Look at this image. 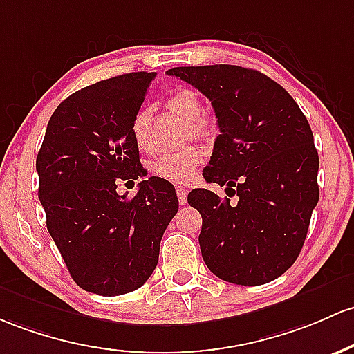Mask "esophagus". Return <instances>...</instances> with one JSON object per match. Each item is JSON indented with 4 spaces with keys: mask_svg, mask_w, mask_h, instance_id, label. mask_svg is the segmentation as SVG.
<instances>
[{
    "mask_svg": "<svg viewBox=\"0 0 354 354\" xmlns=\"http://www.w3.org/2000/svg\"><path fill=\"white\" fill-rule=\"evenodd\" d=\"M176 195H178V201H180V205L188 203V192H186V188H181V186H178Z\"/></svg>",
    "mask_w": 354,
    "mask_h": 354,
    "instance_id": "1",
    "label": "esophagus"
}]
</instances>
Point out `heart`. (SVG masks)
<instances>
[{"instance_id": "obj_1", "label": "heart", "mask_w": 354, "mask_h": 354, "mask_svg": "<svg viewBox=\"0 0 354 354\" xmlns=\"http://www.w3.org/2000/svg\"><path fill=\"white\" fill-rule=\"evenodd\" d=\"M166 107L174 114L189 120L195 136H207L209 133L208 120L203 118L205 106L201 97L189 88H178L166 99ZM131 136L134 145L141 151H151V109L142 106L136 111L131 120ZM201 162V153L196 147L174 151V153H162L147 162V169L153 176L165 180L173 185H186L193 180L198 166Z\"/></svg>"}]
</instances>
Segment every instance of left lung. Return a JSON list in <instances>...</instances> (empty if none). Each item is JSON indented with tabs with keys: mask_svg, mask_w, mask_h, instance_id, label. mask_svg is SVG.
I'll use <instances>...</instances> for the list:
<instances>
[{
	"mask_svg": "<svg viewBox=\"0 0 354 354\" xmlns=\"http://www.w3.org/2000/svg\"><path fill=\"white\" fill-rule=\"evenodd\" d=\"M212 100L220 134L208 183L227 186L235 204L198 188L188 203L203 223L205 263L221 281L260 286L296 262L319 200V156L296 100L270 77L239 65L169 68Z\"/></svg>",
	"mask_w": 354,
	"mask_h": 354,
	"instance_id": "1",
	"label": "left lung"
}]
</instances>
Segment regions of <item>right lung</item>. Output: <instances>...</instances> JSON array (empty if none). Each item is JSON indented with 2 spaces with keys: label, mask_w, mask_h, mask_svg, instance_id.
<instances>
[{
  "label": "right lung",
  "mask_w": 354,
  "mask_h": 354,
  "mask_svg": "<svg viewBox=\"0 0 354 354\" xmlns=\"http://www.w3.org/2000/svg\"><path fill=\"white\" fill-rule=\"evenodd\" d=\"M154 72L80 88L55 109L37 156L46 228L77 286L99 296L139 289L156 269L159 243L178 212L173 185L142 180L133 198L119 180L145 176L131 120Z\"/></svg>",
  "instance_id": "right-lung-1"
}]
</instances>
